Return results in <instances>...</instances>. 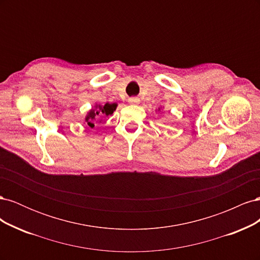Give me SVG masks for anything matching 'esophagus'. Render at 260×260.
Listing matches in <instances>:
<instances>
[{
  "label": "esophagus",
  "instance_id": "obj_1",
  "mask_svg": "<svg viewBox=\"0 0 260 260\" xmlns=\"http://www.w3.org/2000/svg\"><path fill=\"white\" fill-rule=\"evenodd\" d=\"M128 101H129L130 104H139L140 103L139 98H130Z\"/></svg>",
  "mask_w": 260,
  "mask_h": 260
}]
</instances>
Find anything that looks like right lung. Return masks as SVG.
Segmentation results:
<instances>
[{
	"label": "right lung",
	"instance_id": "obj_1",
	"mask_svg": "<svg viewBox=\"0 0 260 260\" xmlns=\"http://www.w3.org/2000/svg\"><path fill=\"white\" fill-rule=\"evenodd\" d=\"M117 107V104H108L105 105H96L95 108H92L88 113V116L85 117V122L88 123L89 127H94V121H99L101 117H106L108 115H112Z\"/></svg>",
	"mask_w": 260,
	"mask_h": 260
}]
</instances>
